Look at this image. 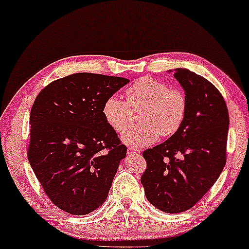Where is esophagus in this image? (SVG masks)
Masks as SVG:
<instances>
[{
    "instance_id": "obj_1",
    "label": "esophagus",
    "mask_w": 249,
    "mask_h": 249,
    "mask_svg": "<svg viewBox=\"0 0 249 249\" xmlns=\"http://www.w3.org/2000/svg\"><path fill=\"white\" fill-rule=\"evenodd\" d=\"M127 152H128L129 155H138L139 153H141V152L138 151V149L132 148V147H128V151Z\"/></svg>"
}]
</instances>
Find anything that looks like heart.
I'll list each match as a JSON object with an SVG mask.
<instances>
[{
	"mask_svg": "<svg viewBox=\"0 0 249 249\" xmlns=\"http://www.w3.org/2000/svg\"><path fill=\"white\" fill-rule=\"evenodd\" d=\"M127 101L132 107H142L139 120L122 136L124 144L132 147H145L158 142L161 134L171 136L180 128L187 111L183 93L171 89L161 80L144 77L127 89ZM127 102L112 95L104 102L102 113L107 124L122 134L130 124L131 111Z\"/></svg>",
	"mask_w": 249,
	"mask_h": 249,
	"instance_id": "heart-1",
	"label": "heart"
}]
</instances>
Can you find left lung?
<instances>
[{
    "label": "left lung",
    "mask_w": 249,
    "mask_h": 249,
    "mask_svg": "<svg viewBox=\"0 0 249 249\" xmlns=\"http://www.w3.org/2000/svg\"><path fill=\"white\" fill-rule=\"evenodd\" d=\"M185 90L187 111L180 128L142 153L141 181L148 202L165 213L192 209L226 165L229 113L222 95L205 78L182 68L170 70Z\"/></svg>",
    "instance_id": "left-lung-1"
}]
</instances>
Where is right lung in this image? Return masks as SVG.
<instances>
[{
    "label": "right lung",
    "instance_id": "obj_1",
    "mask_svg": "<svg viewBox=\"0 0 249 249\" xmlns=\"http://www.w3.org/2000/svg\"><path fill=\"white\" fill-rule=\"evenodd\" d=\"M128 83L122 77L74 73L51 83L34 102L28 160L46 195L64 212L85 215L107 198L127 147L102 107Z\"/></svg>",
    "mask_w": 249,
    "mask_h": 249
}]
</instances>
